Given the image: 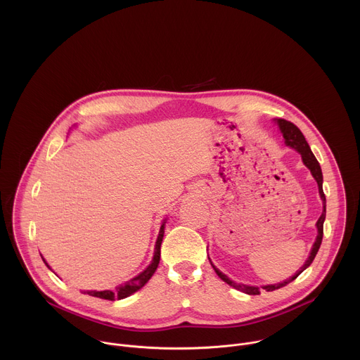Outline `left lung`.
<instances>
[{
	"label": "left lung",
	"mask_w": 360,
	"mask_h": 360,
	"mask_svg": "<svg viewBox=\"0 0 360 360\" xmlns=\"http://www.w3.org/2000/svg\"><path fill=\"white\" fill-rule=\"evenodd\" d=\"M278 125H279V128H281V132L283 134V138H285V143L288 145V146H290V148H293V149H296L300 155H302V161H303V164L311 169V172H312V175H314V178L316 179V182H318V186H319V195H321V198H322V200H323V212H322V215H321V218L318 219V222H316V226H318V236H316V240H315V243H314V248H312V250H311V255H309V258H307V261L304 262V265L292 276V278H289V279H286L285 282H281V283H276V285H268V286H264V289L266 290V292H272V290H275V289H279V288H283V286H286L288 283H290L292 281H295L307 266H309L312 262H314V259H315V256H316V253H318V250H319V248H321V243H322V238H323V222H325V217H326V196H325V192H323V188H322V182H323V176H322V169H321V165H319V162H318V160L315 158V155L312 153V150H311V148H309V145H307V142H306V139H304V136H303V134L300 132V129L295 125V124H292L290 121H286V120H282V118H279L278 120ZM210 262H211V259H210ZM211 265H212V262H211ZM212 268L215 269V272H217V275L224 281V282H226L228 285H231V286H233L235 289H238V290H240V292H243V293H248V295H259L261 293V288H258V286H248V285H240V283H235L233 281H231L226 275H224L219 269H217L214 265H212Z\"/></svg>",
	"instance_id": "obj_1"
}]
</instances>
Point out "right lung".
I'll list each match as a JSON object with an SVG mask.
<instances>
[{"label":"right lung","instance_id":"add662e5","mask_svg":"<svg viewBox=\"0 0 360 360\" xmlns=\"http://www.w3.org/2000/svg\"><path fill=\"white\" fill-rule=\"evenodd\" d=\"M164 226H165V222L162 224L161 226V231H160V235H158V239H157V245H155V253H153V259L150 262V265L143 271L141 272L138 276L132 278L131 281L125 282L124 285H120L115 288V290H101V292H96V290H91V292H86L89 296H95V297H99V299H105V300H115V299H124L129 295H132L134 292L139 290L149 279L150 276L155 274L157 268H158V264H160V258H161V243H162V238H164ZM44 261V259H42ZM45 262V261H44ZM46 265V262H45ZM48 266V265H46ZM49 268V266H48ZM51 269V268H49ZM85 293V292H84Z\"/></svg>","mask_w":360,"mask_h":360}]
</instances>
